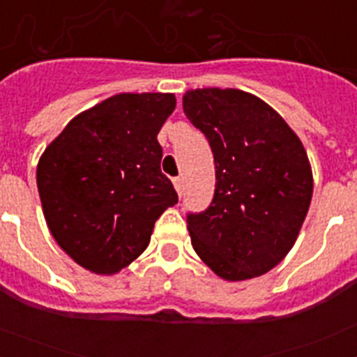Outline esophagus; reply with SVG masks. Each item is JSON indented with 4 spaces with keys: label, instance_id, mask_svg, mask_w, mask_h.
<instances>
[{
    "label": "esophagus",
    "instance_id": "34e87169",
    "mask_svg": "<svg viewBox=\"0 0 357 357\" xmlns=\"http://www.w3.org/2000/svg\"><path fill=\"white\" fill-rule=\"evenodd\" d=\"M173 185H175L176 193L182 195V189H184V181H182L181 176H176V178H173Z\"/></svg>",
    "mask_w": 357,
    "mask_h": 357
}]
</instances>
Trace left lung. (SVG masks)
<instances>
[{
    "label": "left lung",
    "mask_w": 357,
    "mask_h": 357,
    "mask_svg": "<svg viewBox=\"0 0 357 357\" xmlns=\"http://www.w3.org/2000/svg\"><path fill=\"white\" fill-rule=\"evenodd\" d=\"M182 107L216 166L211 206L188 214L195 252L225 280L270 272L295 245L313 197L304 144L279 112L245 91H188Z\"/></svg>",
    "instance_id": "1"
}]
</instances>
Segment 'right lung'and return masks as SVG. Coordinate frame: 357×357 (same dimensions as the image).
<instances>
[{
  "label": "right lung",
  "instance_id": "right-lung-1",
  "mask_svg": "<svg viewBox=\"0 0 357 357\" xmlns=\"http://www.w3.org/2000/svg\"><path fill=\"white\" fill-rule=\"evenodd\" d=\"M169 93H121L75 116L37 164L43 213L59 247L93 273H116L146 250L178 202L160 172Z\"/></svg>",
  "mask_w": 357,
  "mask_h": 357
}]
</instances>
